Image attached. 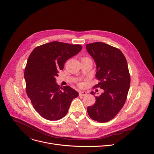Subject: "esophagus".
I'll list each match as a JSON object with an SVG mask.
<instances>
[{"label":"esophagus","mask_w":154,"mask_h":154,"mask_svg":"<svg viewBox=\"0 0 154 154\" xmlns=\"http://www.w3.org/2000/svg\"><path fill=\"white\" fill-rule=\"evenodd\" d=\"M79 94L80 96H85L87 95V92L85 91H79Z\"/></svg>","instance_id":"34e87169"}]
</instances>
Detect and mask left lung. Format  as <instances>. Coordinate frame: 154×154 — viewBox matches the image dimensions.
I'll list each match as a JSON object with an SVG mask.
<instances>
[{
  "label": "left lung",
  "instance_id": "left-lung-1",
  "mask_svg": "<svg viewBox=\"0 0 154 154\" xmlns=\"http://www.w3.org/2000/svg\"><path fill=\"white\" fill-rule=\"evenodd\" d=\"M86 46L96 63L99 82L94 88L103 90L96 96V102L88 107V113L93 120L105 123L118 113L126 100L131 81L128 63L120 49L109 44L96 42Z\"/></svg>",
  "mask_w": 154,
  "mask_h": 154
}]
</instances>
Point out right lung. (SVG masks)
Here are the masks:
<instances>
[{
	"mask_svg": "<svg viewBox=\"0 0 154 154\" xmlns=\"http://www.w3.org/2000/svg\"><path fill=\"white\" fill-rule=\"evenodd\" d=\"M81 49L79 44L54 41L36 47L29 55L25 69L26 91L34 109L45 119H61L78 96L71 87H60L55 78L68 59Z\"/></svg>",
	"mask_w": 154,
	"mask_h": 154,
	"instance_id": "right-lung-1",
	"label": "right lung"
}]
</instances>
